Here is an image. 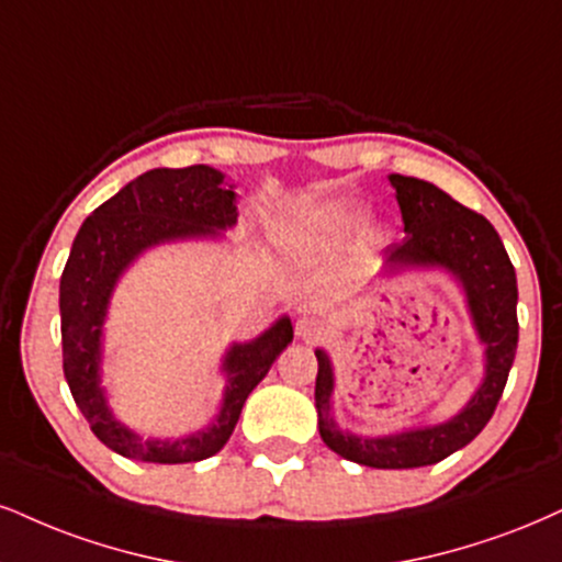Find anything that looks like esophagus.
Segmentation results:
<instances>
[{
    "mask_svg": "<svg viewBox=\"0 0 562 562\" xmlns=\"http://www.w3.org/2000/svg\"><path fill=\"white\" fill-rule=\"evenodd\" d=\"M296 336H300L302 341H317V338L325 336V323L321 317L304 315L296 321Z\"/></svg>",
    "mask_w": 562,
    "mask_h": 562,
    "instance_id": "obj_1",
    "label": "esophagus"
}]
</instances>
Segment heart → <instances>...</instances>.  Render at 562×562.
Here are the masks:
<instances>
[{
  "mask_svg": "<svg viewBox=\"0 0 562 562\" xmlns=\"http://www.w3.org/2000/svg\"><path fill=\"white\" fill-rule=\"evenodd\" d=\"M357 218H359V213H349V211L334 213V216H330V221H334V224H344V226L357 224Z\"/></svg>",
  "mask_w": 562,
  "mask_h": 562,
  "instance_id": "obj_1",
  "label": "heart"
}]
</instances>
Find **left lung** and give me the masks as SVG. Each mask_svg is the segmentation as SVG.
Segmentation results:
<instances>
[{
  "label": "left lung",
  "instance_id": "obj_1",
  "mask_svg": "<svg viewBox=\"0 0 562 562\" xmlns=\"http://www.w3.org/2000/svg\"><path fill=\"white\" fill-rule=\"evenodd\" d=\"M391 184L396 187L406 237L387 247L385 262L391 268L442 266L463 283L474 325L487 346L484 383L459 417L446 425L412 429L391 438H357L341 432L330 419L334 370L328 357L315 351V406L321 438L338 456L372 469H417L448 459L450 453L469 446L493 419L516 359L518 286L514 262L495 226L482 213L461 205L425 179L391 175Z\"/></svg>",
  "mask_w": 562,
  "mask_h": 562
}]
</instances>
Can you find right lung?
Returning a JSON list of instances; mask_svg holds the SVG:
<instances>
[{"label":"right lung","instance_id":"add662e5","mask_svg":"<svg viewBox=\"0 0 562 562\" xmlns=\"http://www.w3.org/2000/svg\"><path fill=\"white\" fill-rule=\"evenodd\" d=\"M224 175L195 164L184 169H150L95 207L80 226L59 281L61 367L75 404L103 446L124 459L150 463H190L211 459L234 432L252 387L268 375L276 357L292 344L294 328L281 317L252 344L226 355L228 387L216 425L182 440H143L109 412L99 385L101 325L116 279L135 255L158 241L205 237L234 226L237 203Z\"/></svg>","mask_w":562,"mask_h":562}]
</instances>
